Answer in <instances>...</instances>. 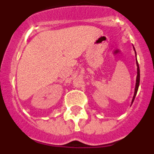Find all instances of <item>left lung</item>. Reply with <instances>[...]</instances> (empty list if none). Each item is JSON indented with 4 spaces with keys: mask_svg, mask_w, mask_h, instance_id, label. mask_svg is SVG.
Masks as SVG:
<instances>
[{
    "mask_svg": "<svg viewBox=\"0 0 154 154\" xmlns=\"http://www.w3.org/2000/svg\"><path fill=\"white\" fill-rule=\"evenodd\" d=\"M134 48V47H133ZM134 51H135V48H134ZM136 52V51H135ZM137 81H136V86H135V92H134V96H133V99H132V103L134 101V99L136 97V95L137 93V91H138L139 85H140V67H139V64L137 60Z\"/></svg>",
    "mask_w": 154,
    "mask_h": 154,
    "instance_id": "left-lung-1",
    "label": "left lung"
}]
</instances>
